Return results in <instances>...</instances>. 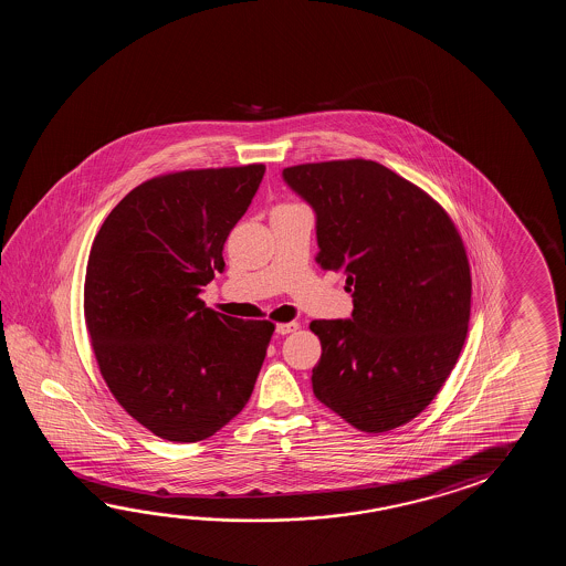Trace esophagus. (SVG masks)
<instances>
[{
    "mask_svg": "<svg viewBox=\"0 0 566 566\" xmlns=\"http://www.w3.org/2000/svg\"><path fill=\"white\" fill-rule=\"evenodd\" d=\"M300 327L297 322H289V324H279L277 325V334L279 336H287L291 332H295Z\"/></svg>",
    "mask_w": 566,
    "mask_h": 566,
    "instance_id": "obj_1",
    "label": "esophagus"
}]
</instances>
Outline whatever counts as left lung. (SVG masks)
<instances>
[{
	"label": "left lung",
	"instance_id": "1",
	"mask_svg": "<svg viewBox=\"0 0 566 566\" xmlns=\"http://www.w3.org/2000/svg\"><path fill=\"white\" fill-rule=\"evenodd\" d=\"M315 210L317 263L346 275L352 319H315L313 395L366 433L412 421L468 337L470 261L446 208L370 159L283 169Z\"/></svg>",
	"mask_w": 566,
	"mask_h": 566
}]
</instances>
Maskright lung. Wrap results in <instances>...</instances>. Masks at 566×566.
Instances as JSON below:
<instances>
[{
    "label": "right lung",
    "instance_id": "add662e5",
    "mask_svg": "<svg viewBox=\"0 0 566 566\" xmlns=\"http://www.w3.org/2000/svg\"><path fill=\"white\" fill-rule=\"evenodd\" d=\"M265 166L186 169L133 188L96 232L85 322L111 395L147 431L196 443L249 402L275 324L206 307Z\"/></svg>",
    "mask_w": 566,
    "mask_h": 566
}]
</instances>
